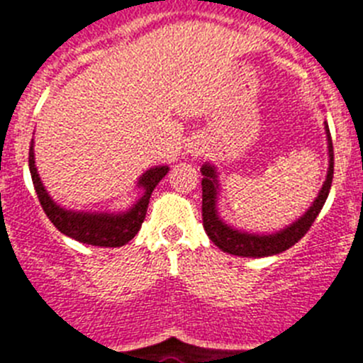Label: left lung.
I'll use <instances>...</instances> for the list:
<instances>
[{
    "label": "left lung",
    "instance_id": "left-lung-1",
    "mask_svg": "<svg viewBox=\"0 0 363 363\" xmlns=\"http://www.w3.org/2000/svg\"><path fill=\"white\" fill-rule=\"evenodd\" d=\"M328 132V143H329V169L328 179H325L324 186L320 189L318 197L313 202V206L306 211L302 218L293 222L291 226L282 230L280 233L273 235H250L237 231L230 228L228 224L218 218L217 210H215V199H217V177H215V169L210 164L202 166V226H204L206 233L210 237L211 242L218 246L224 253L237 255V257H271V255L282 253V251L289 250L295 246L303 235L308 233L309 228L313 226L315 218L318 217L322 206L325 204V199L329 195L333 182V172H335V157H333V141L329 128L325 126Z\"/></svg>",
    "mask_w": 363,
    "mask_h": 363
}]
</instances>
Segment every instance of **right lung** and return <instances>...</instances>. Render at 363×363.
I'll return each instance as SVG.
<instances>
[{"instance_id":"add662e5","label":"right lung","mask_w":363,"mask_h":363,"mask_svg":"<svg viewBox=\"0 0 363 363\" xmlns=\"http://www.w3.org/2000/svg\"><path fill=\"white\" fill-rule=\"evenodd\" d=\"M28 166H30L32 182H34L35 194H38L39 204L50 218L57 230L67 237L79 240L83 244H90V246L99 247H119L130 242L137 235V231L141 230L143 220L146 217V210H148V202L152 197L153 188L159 184L162 177L168 174L166 166H159V168L148 169L141 177L139 184L145 188V195L139 199L132 210L121 215H90V213H74V211H67L63 208L55 204L48 194L45 191L43 184L39 181L38 169L34 164V152H28Z\"/></svg>"}]
</instances>
